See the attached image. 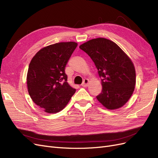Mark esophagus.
<instances>
[{"label": "esophagus", "mask_w": 158, "mask_h": 158, "mask_svg": "<svg viewBox=\"0 0 158 158\" xmlns=\"http://www.w3.org/2000/svg\"><path fill=\"white\" fill-rule=\"evenodd\" d=\"M88 82H89V80H88V79H84V81H83L82 84V86H83V87H86L87 85H88Z\"/></svg>", "instance_id": "1"}]
</instances>
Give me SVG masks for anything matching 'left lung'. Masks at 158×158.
I'll return each instance as SVG.
<instances>
[{"label":"left lung","mask_w":158,"mask_h":158,"mask_svg":"<svg viewBox=\"0 0 158 158\" xmlns=\"http://www.w3.org/2000/svg\"><path fill=\"white\" fill-rule=\"evenodd\" d=\"M96 66L102 85L96 96L107 109L123 107L131 98L136 84L135 66L128 56L115 43L96 38L80 45Z\"/></svg>","instance_id":"obj_1"}]
</instances>
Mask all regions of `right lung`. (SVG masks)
<instances>
[{
	"label": "right lung",
	"mask_w": 158,
	"mask_h": 158,
	"mask_svg": "<svg viewBox=\"0 0 158 158\" xmlns=\"http://www.w3.org/2000/svg\"><path fill=\"white\" fill-rule=\"evenodd\" d=\"M77 45L70 41L47 46L30 62L27 74L28 93L33 102L46 113L60 111L76 92L68 84L64 70Z\"/></svg>",
	"instance_id": "1"
}]
</instances>
